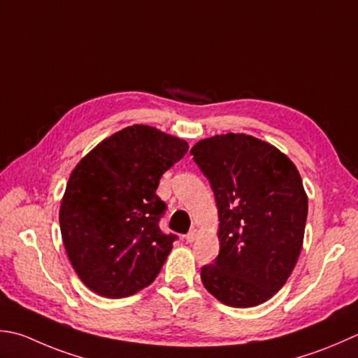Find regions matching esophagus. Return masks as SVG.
<instances>
[{
    "label": "esophagus",
    "mask_w": 358,
    "mask_h": 358,
    "mask_svg": "<svg viewBox=\"0 0 358 358\" xmlns=\"http://www.w3.org/2000/svg\"><path fill=\"white\" fill-rule=\"evenodd\" d=\"M199 233L200 231L197 229V228H192L191 231H189V233L185 236V239L187 241V242H194L195 239H197V236H199Z\"/></svg>",
    "instance_id": "obj_1"
}]
</instances>
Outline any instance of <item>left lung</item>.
<instances>
[{
    "label": "left lung",
    "instance_id": "1",
    "mask_svg": "<svg viewBox=\"0 0 358 358\" xmlns=\"http://www.w3.org/2000/svg\"><path fill=\"white\" fill-rule=\"evenodd\" d=\"M219 209L220 251L201 282L220 303L255 307L285 284L303 248L307 195L296 166L275 145L243 133L191 149Z\"/></svg>",
    "mask_w": 358,
    "mask_h": 358
}]
</instances>
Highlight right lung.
I'll return each instance as SVG.
<instances>
[{"label": "right lung", "mask_w": 358, "mask_h": 358, "mask_svg": "<svg viewBox=\"0 0 358 358\" xmlns=\"http://www.w3.org/2000/svg\"><path fill=\"white\" fill-rule=\"evenodd\" d=\"M187 149L185 139L136 124L74 167L59 220L69 262L90 290L125 298L155 281L177 239L159 229L166 203L157 187Z\"/></svg>", "instance_id": "right-lung-1"}]
</instances>
